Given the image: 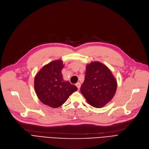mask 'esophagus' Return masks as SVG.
Masks as SVG:
<instances>
[{"label": "esophagus", "mask_w": 149, "mask_h": 149, "mask_svg": "<svg viewBox=\"0 0 149 149\" xmlns=\"http://www.w3.org/2000/svg\"><path fill=\"white\" fill-rule=\"evenodd\" d=\"M75 85H76V86L77 87V88H78V89H79L80 88V86H81V84H80V83H77Z\"/></svg>", "instance_id": "esophagus-1"}]
</instances>
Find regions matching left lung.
I'll use <instances>...</instances> for the list:
<instances>
[{
  "instance_id": "left-lung-1",
  "label": "left lung",
  "mask_w": 149,
  "mask_h": 149,
  "mask_svg": "<svg viewBox=\"0 0 149 149\" xmlns=\"http://www.w3.org/2000/svg\"><path fill=\"white\" fill-rule=\"evenodd\" d=\"M117 85L110 69L99 61H92L86 66L80 91L90 105L100 108L112 100Z\"/></svg>"
}]
</instances>
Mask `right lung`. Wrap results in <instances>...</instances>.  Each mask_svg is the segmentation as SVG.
<instances>
[{
	"label": "right lung",
	"instance_id": "add662e5",
	"mask_svg": "<svg viewBox=\"0 0 149 149\" xmlns=\"http://www.w3.org/2000/svg\"><path fill=\"white\" fill-rule=\"evenodd\" d=\"M64 66L61 60L53 61L44 66L35 77L34 87L38 99L53 108L61 106L77 90V86L64 80L61 73Z\"/></svg>",
	"mask_w": 149,
	"mask_h": 149
}]
</instances>
